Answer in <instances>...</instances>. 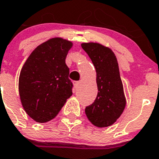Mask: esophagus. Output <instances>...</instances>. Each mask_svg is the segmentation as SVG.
I'll return each instance as SVG.
<instances>
[{"mask_svg":"<svg viewBox=\"0 0 159 159\" xmlns=\"http://www.w3.org/2000/svg\"><path fill=\"white\" fill-rule=\"evenodd\" d=\"M73 84H74V86H75V89H78V86H79V84H80V81H73Z\"/></svg>","mask_w":159,"mask_h":159,"instance_id":"esophagus-1","label":"esophagus"}]
</instances>
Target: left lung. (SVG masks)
I'll list each match as a JSON object with an SVG mask.
<instances>
[{"mask_svg": "<svg viewBox=\"0 0 159 159\" xmlns=\"http://www.w3.org/2000/svg\"><path fill=\"white\" fill-rule=\"evenodd\" d=\"M96 70L98 94L94 102L85 108V114L95 127L111 126L120 116L126 106L118 62L113 52L96 43H82Z\"/></svg>", "mask_w": 159, "mask_h": 159, "instance_id": "8db88e82", "label": "left lung"}]
</instances>
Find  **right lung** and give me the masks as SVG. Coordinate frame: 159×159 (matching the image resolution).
<instances>
[{
	"label": "right lung",
	"mask_w": 159,
	"mask_h": 159,
	"mask_svg": "<svg viewBox=\"0 0 159 159\" xmlns=\"http://www.w3.org/2000/svg\"><path fill=\"white\" fill-rule=\"evenodd\" d=\"M72 43L50 39L32 51L21 68L18 81L20 99L26 113L38 123L54 118L72 95L66 57Z\"/></svg>",
	"instance_id": "obj_1"
}]
</instances>
